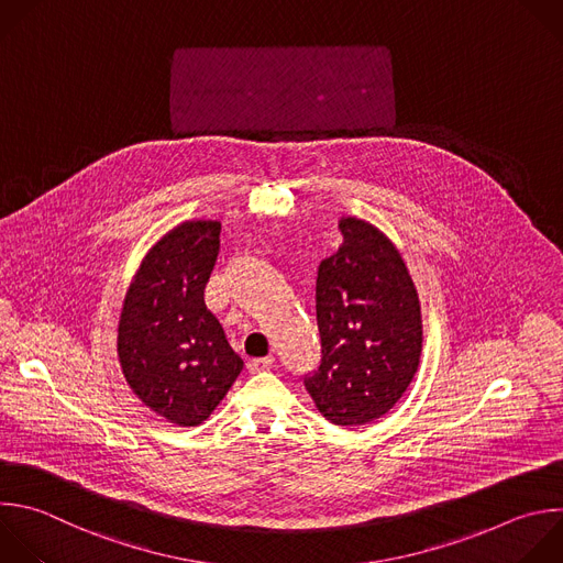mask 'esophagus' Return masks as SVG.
Masks as SVG:
<instances>
[{
  "label": "esophagus",
  "instance_id": "34e87169",
  "mask_svg": "<svg viewBox=\"0 0 563 563\" xmlns=\"http://www.w3.org/2000/svg\"><path fill=\"white\" fill-rule=\"evenodd\" d=\"M274 355H267V357H252L250 360V364H247V368L252 371V373H258V371H269L272 366H274Z\"/></svg>",
  "mask_w": 563,
  "mask_h": 563
}]
</instances>
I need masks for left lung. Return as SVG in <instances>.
Returning <instances> with one entry per match:
<instances>
[{"mask_svg": "<svg viewBox=\"0 0 563 563\" xmlns=\"http://www.w3.org/2000/svg\"><path fill=\"white\" fill-rule=\"evenodd\" d=\"M342 245L316 278L320 364L302 378L338 427L383 418L411 385L422 353L416 285L396 245L366 221H340Z\"/></svg>", "mask_w": 563, "mask_h": 563, "instance_id": "left-lung-1", "label": "left lung"}]
</instances>
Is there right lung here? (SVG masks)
Wrapping results in <instances>:
<instances>
[{"instance_id": "1", "label": "right lung", "mask_w": 563, "mask_h": 563, "mask_svg": "<svg viewBox=\"0 0 563 563\" xmlns=\"http://www.w3.org/2000/svg\"><path fill=\"white\" fill-rule=\"evenodd\" d=\"M221 223L187 221L143 258L119 320V362L130 389L156 416L197 427L225 398L241 355L206 307Z\"/></svg>"}]
</instances>
